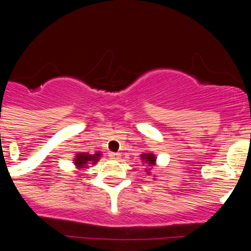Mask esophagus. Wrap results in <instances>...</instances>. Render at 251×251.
<instances>
[{
    "mask_svg": "<svg viewBox=\"0 0 251 251\" xmlns=\"http://www.w3.org/2000/svg\"><path fill=\"white\" fill-rule=\"evenodd\" d=\"M108 157L112 159H119V157H121V153L118 152H109L108 153Z\"/></svg>",
    "mask_w": 251,
    "mask_h": 251,
    "instance_id": "1",
    "label": "esophagus"
}]
</instances>
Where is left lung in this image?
I'll list each match as a JSON object with an SVG mask.
<instances>
[{"label":"left lung","instance_id":"8db88e82","mask_svg":"<svg viewBox=\"0 0 251 251\" xmlns=\"http://www.w3.org/2000/svg\"><path fill=\"white\" fill-rule=\"evenodd\" d=\"M142 158L145 159L146 162L148 163V166L150 167H152L153 165H154V162H156V159H154V157H153V154H142Z\"/></svg>","mask_w":251,"mask_h":251}]
</instances>
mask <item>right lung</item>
I'll return each mask as SVG.
<instances>
[{
    "instance_id": "add662e5",
    "label": "right lung",
    "mask_w": 251,
    "mask_h": 251,
    "mask_svg": "<svg viewBox=\"0 0 251 251\" xmlns=\"http://www.w3.org/2000/svg\"><path fill=\"white\" fill-rule=\"evenodd\" d=\"M99 153L92 156V154H88V153H80V154H76V158H75V165L77 166L79 168L86 167V165L89 163V162H98L99 159Z\"/></svg>"
}]
</instances>
